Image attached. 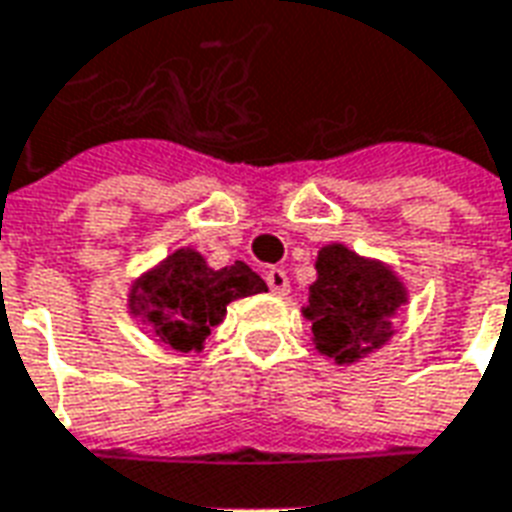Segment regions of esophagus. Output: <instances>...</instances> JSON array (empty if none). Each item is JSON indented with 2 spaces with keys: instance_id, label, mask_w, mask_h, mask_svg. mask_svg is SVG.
Masks as SVG:
<instances>
[{
  "instance_id": "1",
  "label": "esophagus",
  "mask_w": 512,
  "mask_h": 512,
  "mask_svg": "<svg viewBox=\"0 0 512 512\" xmlns=\"http://www.w3.org/2000/svg\"><path fill=\"white\" fill-rule=\"evenodd\" d=\"M266 282L268 288H271V293H277V296H285L290 290L288 274H285L282 268H271V271H266Z\"/></svg>"
}]
</instances>
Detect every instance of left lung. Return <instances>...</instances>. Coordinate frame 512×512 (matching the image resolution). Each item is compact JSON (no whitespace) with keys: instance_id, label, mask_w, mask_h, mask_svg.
Here are the masks:
<instances>
[{"instance_id":"left-lung-1","label":"left lung","mask_w":512,"mask_h":512,"mask_svg":"<svg viewBox=\"0 0 512 512\" xmlns=\"http://www.w3.org/2000/svg\"><path fill=\"white\" fill-rule=\"evenodd\" d=\"M315 271L304 318L312 323L318 354L354 365L384 348L395 334L392 318L408 304L406 285L392 266L356 255L345 244H326Z\"/></svg>"}]
</instances>
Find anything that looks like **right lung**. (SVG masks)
Here are the masks:
<instances>
[{"label": "right lung", "mask_w": 512, "mask_h": 512, "mask_svg": "<svg viewBox=\"0 0 512 512\" xmlns=\"http://www.w3.org/2000/svg\"><path fill=\"white\" fill-rule=\"evenodd\" d=\"M266 290V282L241 260L211 268L197 249L186 246L131 282L128 312L153 326L167 348L189 354L202 351L213 326L224 321L230 301Z\"/></svg>", "instance_id": "1"}]
</instances>
